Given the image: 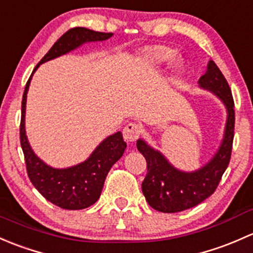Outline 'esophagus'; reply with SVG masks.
Here are the masks:
<instances>
[{
  "label": "esophagus",
  "mask_w": 253,
  "mask_h": 253,
  "mask_svg": "<svg viewBox=\"0 0 253 253\" xmlns=\"http://www.w3.org/2000/svg\"><path fill=\"white\" fill-rule=\"evenodd\" d=\"M140 134H141V126L136 123H129L123 129V136L127 142L136 141Z\"/></svg>",
  "instance_id": "34e87169"
}]
</instances>
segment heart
<instances>
[{
  "label": "heart",
  "mask_w": 253,
  "mask_h": 253,
  "mask_svg": "<svg viewBox=\"0 0 253 253\" xmlns=\"http://www.w3.org/2000/svg\"><path fill=\"white\" fill-rule=\"evenodd\" d=\"M174 54H175L174 49L167 47V46H152V47L145 48L141 52L144 63L148 67H153V68L162 66V64L170 61L174 57ZM169 67H170L173 74H179L184 68V63L180 58H174L170 62V66Z\"/></svg>",
  "instance_id": "obj_1"
}]
</instances>
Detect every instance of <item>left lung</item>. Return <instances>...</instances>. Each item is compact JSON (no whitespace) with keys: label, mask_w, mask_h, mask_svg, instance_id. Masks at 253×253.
Here are the masks:
<instances>
[{"label":"left lung","mask_w":253,"mask_h":253,"mask_svg":"<svg viewBox=\"0 0 253 253\" xmlns=\"http://www.w3.org/2000/svg\"><path fill=\"white\" fill-rule=\"evenodd\" d=\"M201 88L217 96L226 108V123L222 144L204 167L194 171L175 168L145 140L136 141L137 150L147 162V174L142 181V192L148 205L163 213H176L195 207L211 196L217 189L222 175L230 162L235 126L234 100L230 87L217 64L208 62L207 72L199 80Z\"/></svg>","instance_id":"8db88e82"}]
</instances>
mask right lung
<instances>
[{"instance_id":"right-lung-1","label":"right lung","mask_w":253,"mask_h":253,"mask_svg":"<svg viewBox=\"0 0 253 253\" xmlns=\"http://www.w3.org/2000/svg\"><path fill=\"white\" fill-rule=\"evenodd\" d=\"M112 35V33H100L86 28H73L56 41V43L39 62L34 72L45 62L68 53L86 42L105 41ZM31 77L28 80L23 93L20 121V145L24 153L30 181L47 201L63 210H84L90 207L100 199L109 169L126 151V144L123 140V135L121 131L109 135L93 150L86 161L77 166L58 169L46 165L35 155L25 134L27 93Z\"/></svg>"}]
</instances>
